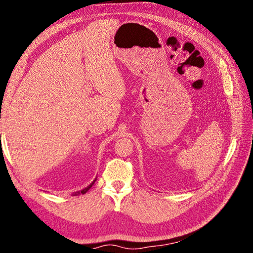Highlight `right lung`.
<instances>
[{
  "mask_svg": "<svg viewBox=\"0 0 253 253\" xmlns=\"http://www.w3.org/2000/svg\"><path fill=\"white\" fill-rule=\"evenodd\" d=\"M96 179H97V178L93 179V181L90 183V185H88L87 187L83 188V190H81V191H77V192H75V193H72V195H79V194H84V193H87V192L89 191V188H91V186L93 185V184H95Z\"/></svg>",
  "mask_w": 253,
  "mask_h": 253,
  "instance_id": "add662e5",
  "label": "right lung"
}]
</instances>
